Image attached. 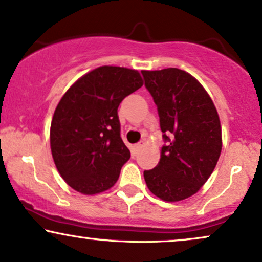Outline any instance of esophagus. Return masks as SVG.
Returning a JSON list of instances; mask_svg holds the SVG:
<instances>
[{"instance_id": "esophagus-1", "label": "esophagus", "mask_w": 262, "mask_h": 262, "mask_svg": "<svg viewBox=\"0 0 262 262\" xmlns=\"http://www.w3.org/2000/svg\"><path fill=\"white\" fill-rule=\"evenodd\" d=\"M141 147H143V144H141V143H138V144L133 145V154H134V155H137V154L139 152Z\"/></svg>"}]
</instances>
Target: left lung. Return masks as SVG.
<instances>
[{
	"label": "left lung",
	"mask_w": 262,
	"mask_h": 262,
	"mask_svg": "<svg viewBox=\"0 0 262 262\" xmlns=\"http://www.w3.org/2000/svg\"><path fill=\"white\" fill-rule=\"evenodd\" d=\"M141 73L167 141L159 165L144 171L145 182L163 201L184 200L200 190L221 155L219 113L203 85L185 71L166 68Z\"/></svg>",
	"instance_id": "8db88e82"
}]
</instances>
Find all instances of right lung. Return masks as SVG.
Instances as JSON below:
<instances>
[{"label": "right lung", "mask_w": 262, "mask_h": 262, "mask_svg": "<svg viewBox=\"0 0 262 262\" xmlns=\"http://www.w3.org/2000/svg\"><path fill=\"white\" fill-rule=\"evenodd\" d=\"M143 84L135 69L102 66L80 77L59 100L50 144L57 171L74 190L95 195L118 181L130 151L119 134L117 110Z\"/></svg>", "instance_id": "obj_1"}]
</instances>
